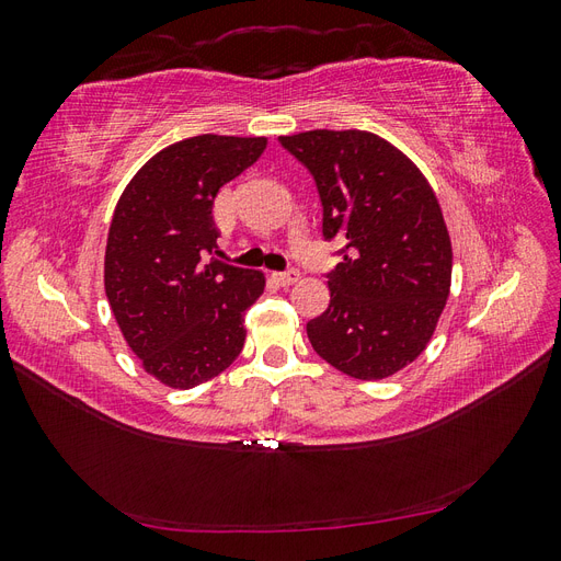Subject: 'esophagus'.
<instances>
[{"label": "esophagus", "mask_w": 561, "mask_h": 561, "mask_svg": "<svg viewBox=\"0 0 561 561\" xmlns=\"http://www.w3.org/2000/svg\"><path fill=\"white\" fill-rule=\"evenodd\" d=\"M274 280L280 285V287H287L299 280V271L297 268H285V271H276L274 274Z\"/></svg>", "instance_id": "1"}]
</instances>
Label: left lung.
Listing matches in <instances>:
<instances>
[{
  "label": "left lung",
  "mask_w": 561,
  "mask_h": 561,
  "mask_svg": "<svg viewBox=\"0 0 561 561\" xmlns=\"http://www.w3.org/2000/svg\"><path fill=\"white\" fill-rule=\"evenodd\" d=\"M280 145L313 175L322 236L342 257L330 307L307 322L322 360L348 377L396 375L426 348L451 285V241L419 168L367 130H307Z\"/></svg>",
  "instance_id": "left-lung-1"
}]
</instances>
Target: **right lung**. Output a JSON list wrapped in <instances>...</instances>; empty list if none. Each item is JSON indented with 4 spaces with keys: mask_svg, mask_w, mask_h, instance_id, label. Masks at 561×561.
<instances>
[{
    "mask_svg": "<svg viewBox=\"0 0 561 561\" xmlns=\"http://www.w3.org/2000/svg\"><path fill=\"white\" fill-rule=\"evenodd\" d=\"M264 149L266 138H186L151 157L116 203L105 293L130 351L165 386L208 381L243 348L264 274L208 260L219 236L213 203Z\"/></svg>",
    "mask_w": 561,
    "mask_h": 561,
    "instance_id": "obj_1",
    "label": "right lung"
}]
</instances>
